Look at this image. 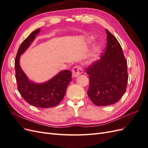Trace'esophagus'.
Masks as SVG:
<instances>
[{"label": "esophagus", "instance_id": "obj_1", "mask_svg": "<svg viewBox=\"0 0 148 148\" xmlns=\"http://www.w3.org/2000/svg\"><path fill=\"white\" fill-rule=\"evenodd\" d=\"M82 72H83V70L81 68V66H76L73 69V70H72V77L73 78L77 77L80 74L82 73Z\"/></svg>", "mask_w": 148, "mask_h": 148}]
</instances>
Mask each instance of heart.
Masks as SVG:
<instances>
[{"label":"heart","mask_w":148,"mask_h":148,"mask_svg":"<svg viewBox=\"0 0 148 148\" xmlns=\"http://www.w3.org/2000/svg\"><path fill=\"white\" fill-rule=\"evenodd\" d=\"M92 38H89L88 39V43L89 44L91 43L92 41ZM101 46L100 45H97L96 46H95V47L93 48L92 51L91 53L90 56H89V59H88V62L89 64H92L93 63H95V61L97 60V57L98 55H99V53L101 52Z\"/></svg>","instance_id":"obj_1"}]
</instances>
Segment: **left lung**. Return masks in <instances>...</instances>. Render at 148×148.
<instances>
[{"mask_svg":"<svg viewBox=\"0 0 148 148\" xmlns=\"http://www.w3.org/2000/svg\"><path fill=\"white\" fill-rule=\"evenodd\" d=\"M107 48L101 59L89 66L88 96L95 105L106 106L118 102L128 82L127 62L117 39L106 29Z\"/></svg>","mask_w":148,"mask_h":148,"instance_id":"8db88e82","label":"left lung"}]
</instances>
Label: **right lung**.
Returning a JSON list of instances; mask_svg holds the SVG:
<instances>
[{"instance_id": "add662e5", "label": "right lung", "mask_w": 148, "mask_h": 148, "mask_svg": "<svg viewBox=\"0 0 148 148\" xmlns=\"http://www.w3.org/2000/svg\"><path fill=\"white\" fill-rule=\"evenodd\" d=\"M40 28L34 31L20 45L15 61L18 90L28 104L39 108H49L57 106L63 99L68 84L71 81V72L62 70L48 81L36 83L30 80L21 69L20 56L33 43L39 33Z\"/></svg>"}]
</instances>
